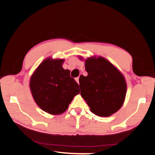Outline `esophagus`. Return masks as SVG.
<instances>
[{
	"label": "esophagus",
	"instance_id": "34e87169",
	"mask_svg": "<svg viewBox=\"0 0 155 155\" xmlns=\"http://www.w3.org/2000/svg\"><path fill=\"white\" fill-rule=\"evenodd\" d=\"M76 81H77L78 84H79V77L76 78Z\"/></svg>",
	"mask_w": 155,
	"mask_h": 155
}]
</instances>
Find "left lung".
<instances>
[{"label":"left lung","instance_id":"1","mask_svg":"<svg viewBox=\"0 0 155 155\" xmlns=\"http://www.w3.org/2000/svg\"><path fill=\"white\" fill-rule=\"evenodd\" d=\"M85 67L88 74L81 76L79 85L81 95L90 111L101 117L115 114L122 107L127 94L124 75L102 57H89L85 60Z\"/></svg>","mask_w":155,"mask_h":155}]
</instances>
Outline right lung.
I'll return each mask as SVG.
<instances>
[{
  "label": "right lung",
  "instance_id": "1",
  "mask_svg": "<svg viewBox=\"0 0 155 155\" xmlns=\"http://www.w3.org/2000/svg\"><path fill=\"white\" fill-rule=\"evenodd\" d=\"M64 59H46L30 78L29 87L39 107L51 115L64 113L74 97L80 93L78 83L62 67Z\"/></svg>",
  "mask_w": 155,
  "mask_h": 155
}]
</instances>
